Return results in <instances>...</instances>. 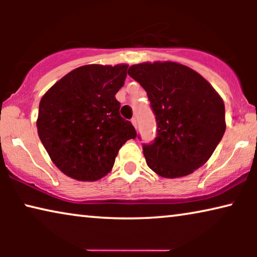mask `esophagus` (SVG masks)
<instances>
[{"mask_svg":"<svg viewBox=\"0 0 257 257\" xmlns=\"http://www.w3.org/2000/svg\"><path fill=\"white\" fill-rule=\"evenodd\" d=\"M131 121H132V124H133V126H135L136 128L138 127V120H137V118H132Z\"/></svg>","mask_w":257,"mask_h":257,"instance_id":"obj_1","label":"esophagus"}]
</instances>
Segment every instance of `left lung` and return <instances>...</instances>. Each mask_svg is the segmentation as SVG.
Instances as JSON below:
<instances>
[{
	"label": "left lung",
	"mask_w": 257,
	"mask_h": 257,
	"mask_svg": "<svg viewBox=\"0 0 257 257\" xmlns=\"http://www.w3.org/2000/svg\"><path fill=\"white\" fill-rule=\"evenodd\" d=\"M128 75L146 91L156 115V139L143 144L147 166L164 178L185 177L201 167L226 131L224 104L214 87L173 62L132 65Z\"/></svg>",
	"instance_id": "1"
}]
</instances>
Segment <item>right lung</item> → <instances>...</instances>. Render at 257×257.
Listing matches in <instances>:
<instances>
[{
    "mask_svg": "<svg viewBox=\"0 0 257 257\" xmlns=\"http://www.w3.org/2000/svg\"><path fill=\"white\" fill-rule=\"evenodd\" d=\"M127 66H80L42 97L38 137L54 164L68 177L80 181L105 177L120 147L137 137L131 121L119 113L120 103L115 99Z\"/></svg>",
    "mask_w": 257,
    "mask_h": 257,
    "instance_id": "obj_1",
    "label": "right lung"
}]
</instances>
